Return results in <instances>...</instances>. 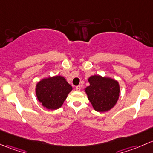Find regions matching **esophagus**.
<instances>
[{"instance_id": "34e87169", "label": "esophagus", "mask_w": 153, "mask_h": 153, "mask_svg": "<svg viewBox=\"0 0 153 153\" xmlns=\"http://www.w3.org/2000/svg\"><path fill=\"white\" fill-rule=\"evenodd\" d=\"M81 88H82V86L81 85H78V86H76V90L77 91H80Z\"/></svg>"}]
</instances>
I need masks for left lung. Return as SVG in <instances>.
<instances>
[{
  "label": "left lung",
  "mask_w": 153,
  "mask_h": 153,
  "mask_svg": "<svg viewBox=\"0 0 153 153\" xmlns=\"http://www.w3.org/2000/svg\"><path fill=\"white\" fill-rule=\"evenodd\" d=\"M88 80L90 85L85 91L94 109L100 113L112 109L117 103L120 94L117 80L99 74L92 75Z\"/></svg>",
  "instance_id": "8db88e82"
}]
</instances>
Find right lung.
<instances>
[{
    "label": "right lung",
    "mask_w": 153,
    "mask_h": 153,
    "mask_svg": "<svg viewBox=\"0 0 153 153\" xmlns=\"http://www.w3.org/2000/svg\"><path fill=\"white\" fill-rule=\"evenodd\" d=\"M72 89L65 77L56 75L40 80L35 86V94L43 108L53 111L62 107Z\"/></svg>",
    "instance_id": "right-lung-1"
}]
</instances>
